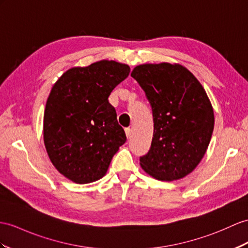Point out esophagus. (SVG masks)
<instances>
[{"instance_id": "34e87169", "label": "esophagus", "mask_w": 248, "mask_h": 248, "mask_svg": "<svg viewBox=\"0 0 248 248\" xmlns=\"http://www.w3.org/2000/svg\"><path fill=\"white\" fill-rule=\"evenodd\" d=\"M125 132H126V136H127V138L130 139L131 134H132V129L130 127H127V128H125Z\"/></svg>"}]
</instances>
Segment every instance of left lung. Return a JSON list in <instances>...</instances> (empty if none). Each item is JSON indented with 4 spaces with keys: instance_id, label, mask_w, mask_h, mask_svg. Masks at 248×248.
Wrapping results in <instances>:
<instances>
[{
    "instance_id": "obj_1",
    "label": "left lung",
    "mask_w": 248,
    "mask_h": 248,
    "mask_svg": "<svg viewBox=\"0 0 248 248\" xmlns=\"http://www.w3.org/2000/svg\"><path fill=\"white\" fill-rule=\"evenodd\" d=\"M131 77L144 90L154 118V137L143 170L154 178L173 181L195 170L206 153L215 117L196 77L177 64H144Z\"/></svg>"
}]
</instances>
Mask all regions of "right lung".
<instances>
[{
  "instance_id": "add662e5",
  "label": "right lung",
  "mask_w": 248,
  "mask_h": 248,
  "mask_svg": "<svg viewBox=\"0 0 248 248\" xmlns=\"http://www.w3.org/2000/svg\"><path fill=\"white\" fill-rule=\"evenodd\" d=\"M128 65L100 61L67 70L54 84L44 112V143L54 167L78 184L106 173L126 142L108 98L128 77Z\"/></svg>"
}]
</instances>
